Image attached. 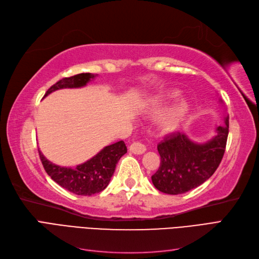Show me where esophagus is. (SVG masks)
<instances>
[{
  "mask_svg": "<svg viewBox=\"0 0 259 259\" xmlns=\"http://www.w3.org/2000/svg\"><path fill=\"white\" fill-rule=\"evenodd\" d=\"M146 146L140 144V143H133L130 146V151L133 152L134 154H143L146 152Z\"/></svg>",
  "mask_w": 259,
  "mask_h": 259,
  "instance_id": "obj_1",
  "label": "esophagus"
}]
</instances>
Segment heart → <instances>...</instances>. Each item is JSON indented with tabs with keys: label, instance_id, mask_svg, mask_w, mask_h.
<instances>
[{
	"label": "heart",
	"instance_id": "heart-1",
	"mask_svg": "<svg viewBox=\"0 0 259 259\" xmlns=\"http://www.w3.org/2000/svg\"><path fill=\"white\" fill-rule=\"evenodd\" d=\"M178 96H179L178 91H170L163 94L160 103L153 108V113L155 114L161 113L164 109H165L166 105L170 103L171 100L176 99ZM189 112H190V104L188 103V100L186 99L178 100L162 119V122H161L162 130L165 132L175 131L180 126V124L186 120V117L188 116V114H189Z\"/></svg>",
	"mask_w": 259,
	"mask_h": 259
}]
</instances>
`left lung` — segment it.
Here are the masks:
<instances>
[{
	"mask_svg": "<svg viewBox=\"0 0 259 259\" xmlns=\"http://www.w3.org/2000/svg\"><path fill=\"white\" fill-rule=\"evenodd\" d=\"M216 135L197 144L183 133H173L158 145L161 156L159 169L151 176L154 187L167 194H182L199 187L215 173L225 153L229 133V116Z\"/></svg>",
	"mask_w": 259,
	"mask_h": 259,
	"instance_id": "left-lung-1",
	"label": "left lung"
}]
</instances>
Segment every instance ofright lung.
I'll return each instance as SVG.
<instances>
[{
	"label": "right lung",
	"instance_id": "add662e5",
	"mask_svg": "<svg viewBox=\"0 0 259 259\" xmlns=\"http://www.w3.org/2000/svg\"><path fill=\"white\" fill-rule=\"evenodd\" d=\"M96 75L93 73H80L70 77H64L49 89L44 95L61 89L83 88ZM127 152L123 140L105 147L95 156L74 168L62 167L50 162L38 150L40 159L46 173L68 191L77 195H92L106 189L114 173V169L121 156Z\"/></svg>",
	"mask_w": 259,
	"mask_h": 259
}]
</instances>
